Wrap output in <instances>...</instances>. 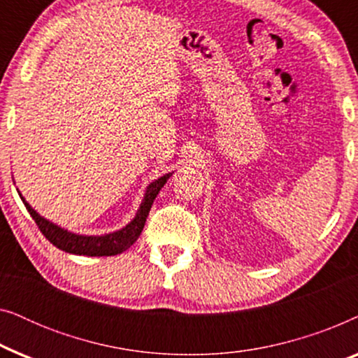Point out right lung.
Listing matches in <instances>:
<instances>
[{
    "instance_id": "right-lung-1",
    "label": "right lung",
    "mask_w": 358,
    "mask_h": 358,
    "mask_svg": "<svg viewBox=\"0 0 358 358\" xmlns=\"http://www.w3.org/2000/svg\"><path fill=\"white\" fill-rule=\"evenodd\" d=\"M173 176V173H168L161 176L159 179H156L151 182L145 190L143 200H141L140 208L134 220L129 224H125L124 228L117 229V231L101 234V236H90V234H78L71 233L68 229L58 227L57 223H52L50 220L43 218L41 213H37L31 205L27 203V200L22 197V194L19 192L22 203L26 205L27 212L31 213L34 222L37 223L38 229H41L43 236L50 241L53 246H57L62 251L78 254V256H117V254L124 252L134 244L138 236L143 231L146 217H148L151 205H153L156 195L159 194V190L163 189V185L168 182V179Z\"/></svg>"
}]
</instances>
